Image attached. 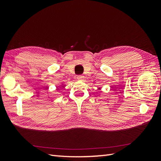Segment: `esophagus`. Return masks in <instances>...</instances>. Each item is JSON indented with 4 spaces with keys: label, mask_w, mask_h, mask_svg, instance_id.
<instances>
[{
    "label": "esophagus",
    "mask_w": 161,
    "mask_h": 161,
    "mask_svg": "<svg viewBox=\"0 0 161 161\" xmlns=\"http://www.w3.org/2000/svg\"><path fill=\"white\" fill-rule=\"evenodd\" d=\"M84 79H85V76L83 75H79L77 76V79L79 80H80V81L84 80Z\"/></svg>",
    "instance_id": "obj_1"
}]
</instances>
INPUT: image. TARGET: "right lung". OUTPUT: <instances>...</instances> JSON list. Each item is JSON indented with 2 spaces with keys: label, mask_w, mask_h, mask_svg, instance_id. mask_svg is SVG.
Returning <instances> with one entry per match:
<instances>
[{
  "label": "right lung",
  "mask_w": 161,
  "mask_h": 161,
  "mask_svg": "<svg viewBox=\"0 0 161 161\" xmlns=\"http://www.w3.org/2000/svg\"><path fill=\"white\" fill-rule=\"evenodd\" d=\"M64 86H65V84H63V83H62V84H61V88H62V89L64 88ZM59 87H60V86H59Z\"/></svg>",
  "instance_id": "add662e5"
}]
</instances>
